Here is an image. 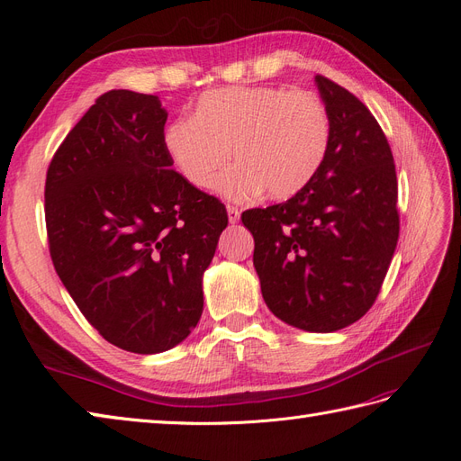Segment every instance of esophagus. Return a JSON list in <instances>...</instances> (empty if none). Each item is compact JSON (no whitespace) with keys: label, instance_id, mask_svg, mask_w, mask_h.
Instances as JSON below:
<instances>
[{"label":"esophagus","instance_id":"obj_1","mask_svg":"<svg viewBox=\"0 0 461 461\" xmlns=\"http://www.w3.org/2000/svg\"><path fill=\"white\" fill-rule=\"evenodd\" d=\"M227 215H229L230 225H234V222H239V219H240V212L236 207H232V205L227 207Z\"/></svg>","mask_w":461,"mask_h":461}]
</instances>
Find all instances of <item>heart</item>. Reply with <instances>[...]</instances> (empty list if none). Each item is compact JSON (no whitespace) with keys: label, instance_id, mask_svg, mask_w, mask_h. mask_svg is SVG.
<instances>
[{"label":"heart","instance_id":"b5f03b06","mask_svg":"<svg viewBox=\"0 0 461 461\" xmlns=\"http://www.w3.org/2000/svg\"><path fill=\"white\" fill-rule=\"evenodd\" d=\"M330 121L312 92L275 86H229L205 92L194 117L167 124L163 146L178 173L196 188L217 190L232 200H288L308 186L323 165Z\"/></svg>","mask_w":461,"mask_h":461}]
</instances>
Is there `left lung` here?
I'll return each instance as SVG.
<instances>
[{
    "instance_id": "left-lung-1",
    "label": "left lung",
    "mask_w": 461,
    "mask_h": 461,
    "mask_svg": "<svg viewBox=\"0 0 461 461\" xmlns=\"http://www.w3.org/2000/svg\"><path fill=\"white\" fill-rule=\"evenodd\" d=\"M315 86L330 121L323 165L296 196L248 209L242 222L267 308L296 329L332 332L379 296L400 232L398 180L371 111L325 77Z\"/></svg>"
}]
</instances>
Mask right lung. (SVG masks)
<instances>
[{"instance_id":"right-lung-1","label":"right lung","mask_w":461,"mask_h":461,"mask_svg":"<svg viewBox=\"0 0 461 461\" xmlns=\"http://www.w3.org/2000/svg\"><path fill=\"white\" fill-rule=\"evenodd\" d=\"M158 95L111 90L67 134L46 176L53 267L102 337L134 354L183 342L229 225L217 198L171 169Z\"/></svg>"}]
</instances>
